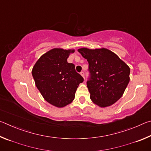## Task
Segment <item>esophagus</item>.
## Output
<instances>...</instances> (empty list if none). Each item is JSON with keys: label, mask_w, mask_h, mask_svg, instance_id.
<instances>
[{"label": "esophagus", "mask_w": 151, "mask_h": 151, "mask_svg": "<svg viewBox=\"0 0 151 151\" xmlns=\"http://www.w3.org/2000/svg\"><path fill=\"white\" fill-rule=\"evenodd\" d=\"M81 76H83L84 78H85V73H84L83 71H82V72L81 73Z\"/></svg>", "instance_id": "34e87169"}]
</instances>
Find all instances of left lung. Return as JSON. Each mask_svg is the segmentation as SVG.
I'll list each match as a JSON object with an SVG mask.
<instances>
[{
  "mask_svg": "<svg viewBox=\"0 0 151 151\" xmlns=\"http://www.w3.org/2000/svg\"><path fill=\"white\" fill-rule=\"evenodd\" d=\"M88 62L86 85L91 101L101 107L111 106L122 96L129 83L130 68L106 48L78 49Z\"/></svg>",
  "mask_w": 151,
  "mask_h": 151,
  "instance_id": "8db88e82",
  "label": "left lung"
}]
</instances>
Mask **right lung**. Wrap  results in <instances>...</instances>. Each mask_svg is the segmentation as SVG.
Returning a JSON list of instances; mask_svg holds the SVG:
<instances>
[{
	"label": "right lung",
	"instance_id": "add662e5",
	"mask_svg": "<svg viewBox=\"0 0 151 151\" xmlns=\"http://www.w3.org/2000/svg\"><path fill=\"white\" fill-rule=\"evenodd\" d=\"M75 50L53 48L35 63L32 75L35 85L46 101L58 108L71 103L79 84L84 78L76 73L67 58Z\"/></svg>",
	"mask_w": 151,
	"mask_h": 151
}]
</instances>
